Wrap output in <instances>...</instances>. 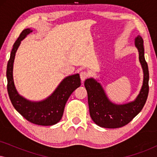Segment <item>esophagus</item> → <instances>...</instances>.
Returning a JSON list of instances; mask_svg holds the SVG:
<instances>
[{
    "instance_id": "esophagus-1",
    "label": "esophagus",
    "mask_w": 157,
    "mask_h": 157,
    "mask_svg": "<svg viewBox=\"0 0 157 157\" xmlns=\"http://www.w3.org/2000/svg\"><path fill=\"white\" fill-rule=\"evenodd\" d=\"M89 73L86 71H81L80 73V77H81V81H83L85 80V79H86L89 76Z\"/></svg>"
}]
</instances>
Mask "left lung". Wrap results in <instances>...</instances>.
Segmentation results:
<instances>
[{
	"instance_id": "8db88e82",
	"label": "left lung",
	"mask_w": 157,
	"mask_h": 157,
	"mask_svg": "<svg viewBox=\"0 0 157 157\" xmlns=\"http://www.w3.org/2000/svg\"><path fill=\"white\" fill-rule=\"evenodd\" d=\"M139 53V61L144 71V82L141 91L134 101L123 105L111 103L101 86L93 78L86 79L84 86L88 94L89 112L95 124L101 127L119 128L129 123L141 111L149 94V68L144 58V40L140 36L135 39Z\"/></svg>"
}]
</instances>
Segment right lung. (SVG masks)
I'll use <instances>...</instances> for the list:
<instances>
[{"label": "right lung", "instance_id": "1", "mask_svg": "<svg viewBox=\"0 0 157 157\" xmlns=\"http://www.w3.org/2000/svg\"><path fill=\"white\" fill-rule=\"evenodd\" d=\"M31 32L32 30L30 29L23 30L13 46L6 71L8 93L13 106L27 121L37 125L51 126L61 119L66 103L74 90L81 86V78L78 74L66 77L52 95L40 102L29 101L19 95L13 78L15 55L21 40Z\"/></svg>", "mask_w": 157, "mask_h": 157}]
</instances>
